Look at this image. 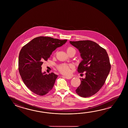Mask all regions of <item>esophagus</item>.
<instances>
[{"mask_svg":"<svg viewBox=\"0 0 128 128\" xmlns=\"http://www.w3.org/2000/svg\"><path fill=\"white\" fill-rule=\"evenodd\" d=\"M65 78L67 79H70L72 78V77H71V76H65Z\"/></svg>","mask_w":128,"mask_h":128,"instance_id":"34e87169","label":"esophagus"}]
</instances>
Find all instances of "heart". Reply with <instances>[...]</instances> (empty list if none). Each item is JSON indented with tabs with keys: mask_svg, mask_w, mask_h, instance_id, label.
<instances>
[{
	"mask_svg": "<svg viewBox=\"0 0 128 128\" xmlns=\"http://www.w3.org/2000/svg\"><path fill=\"white\" fill-rule=\"evenodd\" d=\"M66 51L68 54L72 52L76 53V50L72 47H68ZM74 67L73 65L67 64H62L58 66V70L60 72L64 74H68L70 73V68Z\"/></svg>",
	"mask_w": 128,
	"mask_h": 128,
	"instance_id": "heart-1",
	"label": "heart"
}]
</instances>
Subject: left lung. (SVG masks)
<instances>
[{"instance_id": "1", "label": "left lung", "mask_w": 128, "mask_h": 128, "mask_svg": "<svg viewBox=\"0 0 128 128\" xmlns=\"http://www.w3.org/2000/svg\"><path fill=\"white\" fill-rule=\"evenodd\" d=\"M78 49L82 60L78 67L79 73L86 72V77L76 90L80 96L87 98L98 92L103 86L111 69L106 50L95 42L89 40L70 41Z\"/></svg>"}]
</instances>
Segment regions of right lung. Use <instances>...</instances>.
<instances>
[{
	"mask_svg": "<svg viewBox=\"0 0 128 128\" xmlns=\"http://www.w3.org/2000/svg\"><path fill=\"white\" fill-rule=\"evenodd\" d=\"M67 40L39 36L23 46L20 52L19 71L22 80L32 92L43 96L52 89L58 76L42 72L41 66L54 51L63 46Z\"/></svg>",
	"mask_w": 128,
	"mask_h": 128,
	"instance_id": "obj_1",
	"label": "right lung"
}]
</instances>
